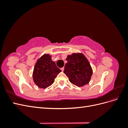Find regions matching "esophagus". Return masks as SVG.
I'll return each mask as SVG.
<instances>
[{"mask_svg": "<svg viewBox=\"0 0 128 128\" xmlns=\"http://www.w3.org/2000/svg\"><path fill=\"white\" fill-rule=\"evenodd\" d=\"M61 71H62V72H63V71L64 70V67L61 68Z\"/></svg>", "mask_w": 128, "mask_h": 128, "instance_id": "1", "label": "esophagus"}]
</instances>
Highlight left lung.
Masks as SVG:
<instances>
[{
    "label": "left lung",
    "instance_id": "left-lung-1",
    "mask_svg": "<svg viewBox=\"0 0 128 128\" xmlns=\"http://www.w3.org/2000/svg\"><path fill=\"white\" fill-rule=\"evenodd\" d=\"M64 72L70 82L75 86L82 87L88 84L93 74L88 60L82 53H73L68 55Z\"/></svg>",
    "mask_w": 128,
    "mask_h": 128
}]
</instances>
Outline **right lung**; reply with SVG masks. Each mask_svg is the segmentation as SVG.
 Instances as JSON below:
<instances>
[{
    "mask_svg": "<svg viewBox=\"0 0 128 128\" xmlns=\"http://www.w3.org/2000/svg\"><path fill=\"white\" fill-rule=\"evenodd\" d=\"M51 58L52 56L49 54H44L34 65L32 78L34 83L40 88H46L51 86L58 74L61 72Z\"/></svg>",
    "mask_w": 128,
    "mask_h": 128,
    "instance_id": "right-lung-1",
    "label": "right lung"
}]
</instances>
